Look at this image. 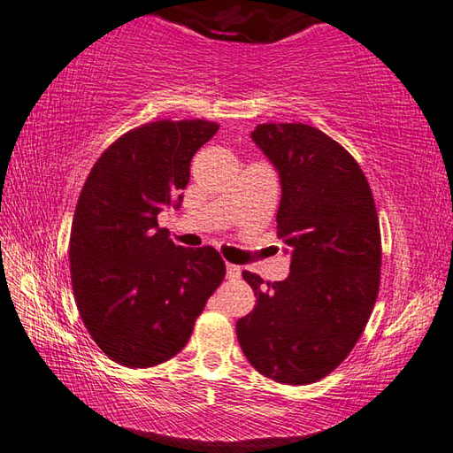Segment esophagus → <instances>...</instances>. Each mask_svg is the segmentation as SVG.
Segmentation results:
<instances>
[{"instance_id": "34e87169", "label": "esophagus", "mask_w": 453, "mask_h": 453, "mask_svg": "<svg viewBox=\"0 0 453 453\" xmlns=\"http://www.w3.org/2000/svg\"><path fill=\"white\" fill-rule=\"evenodd\" d=\"M226 273H227V278H229V280H237V278L242 276V266L227 263V265H226Z\"/></svg>"}]
</instances>
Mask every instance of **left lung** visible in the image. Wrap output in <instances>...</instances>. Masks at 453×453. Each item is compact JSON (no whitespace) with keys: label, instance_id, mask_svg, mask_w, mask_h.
Returning a JSON list of instances; mask_svg holds the SVG:
<instances>
[{"label":"left lung","instance_id":"8db88e82","mask_svg":"<svg viewBox=\"0 0 453 453\" xmlns=\"http://www.w3.org/2000/svg\"><path fill=\"white\" fill-rule=\"evenodd\" d=\"M251 138L280 177L278 237L292 261L286 280L268 282V290L261 276L243 273L257 305L237 321V341L257 372L305 386L350 354L370 319L380 290V219L360 165L321 130L258 124Z\"/></svg>","mask_w":453,"mask_h":453}]
</instances>
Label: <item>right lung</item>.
Here are the masks:
<instances>
[{
	"instance_id": "right-lung-1",
	"label": "right lung",
	"mask_w": 453,
	"mask_h": 453,
	"mask_svg": "<svg viewBox=\"0 0 453 453\" xmlns=\"http://www.w3.org/2000/svg\"><path fill=\"white\" fill-rule=\"evenodd\" d=\"M208 120H157L130 130L95 163L70 237L73 297L99 349L128 368L167 362L226 276L214 247H177L157 214L180 206Z\"/></svg>"
}]
</instances>
